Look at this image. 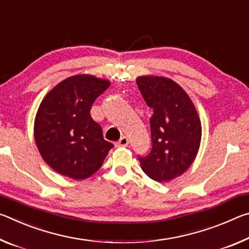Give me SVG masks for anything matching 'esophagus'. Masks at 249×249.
<instances>
[{
  "instance_id": "1",
  "label": "esophagus",
  "mask_w": 249,
  "mask_h": 249,
  "mask_svg": "<svg viewBox=\"0 0 249 249\" xmlns=\"http://www.w3.org/2000/svg\"><path fill=\"white\" fill-rule=\"evenodd\" d=\"M128 144H129L128 138L126 136H123V137H121V140L116 142L115 146L116 147H126Z\"/></svg>"
}]
</instances>
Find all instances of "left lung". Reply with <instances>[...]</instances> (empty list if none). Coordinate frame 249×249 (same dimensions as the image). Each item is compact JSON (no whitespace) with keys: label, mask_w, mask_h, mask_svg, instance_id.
Here are the masks:
<instances>
[{"label":"left lung","mask_w":249,"mask_h":249,"mask_svg":"<svg viewBox=\"0 0 249 249\" xmlns=\"http://www.w3.org/2000/svg\"><path fill=\"white\" fill-rule=\"evenodd\" d=\"M136 83L154 114L150 117L153 148L140 158L142 171L158 182L174 180L192 165L200 148L202 126L190 96L174 80L141 75Z\"/></svg>","instance_id":"1"}]
</instances>
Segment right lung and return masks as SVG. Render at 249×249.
Wrapping results in <instances>:
<instances>
[{"mask_svg": "<svg viewBox=\"0 0 249 249\" xmlns=\"http://www.w3.org/2000/svg\"><path fill=\"white\" fill-rule=\"evenodd\" d=\"M109 86L107 79L75 74L59 82L41 101L34 137L44 161L61 176L89 178L113 148L90 115L92 104Z\"/></svg>", "mask_w": 249, "mask_h": 249, "instance_id": "add662e5", "label": "right lung"}]
</instances>
